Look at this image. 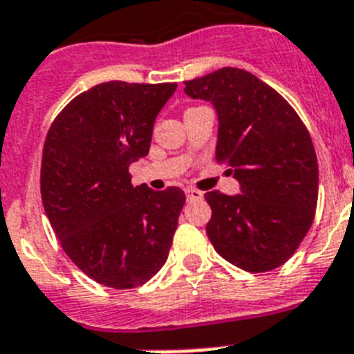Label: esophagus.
<instances>
[{"mask_svg":"<svg viewBox=\"0 0 354 354\" xmlns=\"http://www.w3.org/2000/svg\"><path fill=\"white\" fill-rule=\"evenodd\" d=\"M185 194H187V198H189V199H203L201 190L192 189V187H189V189L185 190Z\"/></svg>","mask_w":354,"mask_h":354,"instance_id":"34e87169","label":"esophagus"}]
</instances>
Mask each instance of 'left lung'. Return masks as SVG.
Returning a JSON list of instances; mask_svg holds the SVG:
<instances>
[{"label": "left lung", "mask_w": 354, "mask_h": 354, "mask_svg": "<svg viewBox=\"0 0 354 354\" xmlns=\"http://www.w3.org/2000/svg\"><path fill=\"white\" fill-rule=\"evenodd\" d=\"M185 94L210 101L219 118L215 160L228 165L241 194H205L215 251L248 272L283 266L315 217L319 165L296 110L262 80L223 67L185 82Z\"/></svg>", "instance_id": "obj_1"}]
</instances>
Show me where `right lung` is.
<instances>
[{"mask_svg":"<svg viewBox=\"0 0 354 354\" xmlns=\"http://www.w3.org/2000/svg\"><path fill=\"white\" fill-rule=\"evenodd\" d=\"M176 84L104 82L67 104L46 135L41 196L67 257L97 283L135 288L167 260L185 194L131 185Z\"/></svg>","mask_w":354,"mask_h":354,"instance_id":"1","label":"right lung"}]
</instances>
